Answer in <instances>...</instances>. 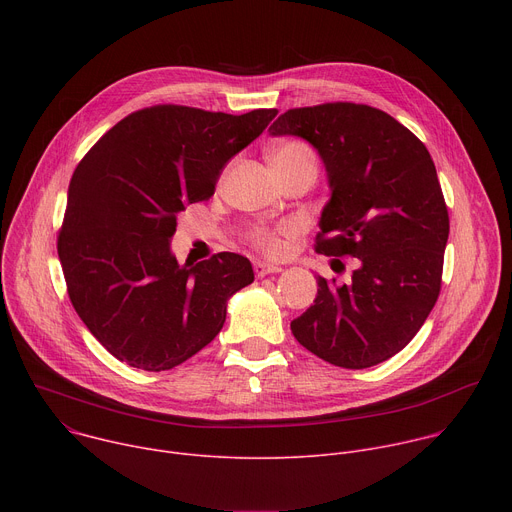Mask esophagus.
I'll return each instance as SVG.
<instances>
[{
	"instance_id": "esophagus-1",
	"label": "esophagus",
	"mask_w": 512,
	"mask_h": 512,
	"mask_svg": "<svg viewBox=\"0 0 512 512\" xmlns=\"http://www.w3.org/2000/svg\"><path fill=\"white\" fill-rule=\"evenodd\" d=\"M253 271L257 277H265L269 273H279L281 267L279 265H271V263H265V261H255L253 263Z\"/></svg>"
}]
</instances>
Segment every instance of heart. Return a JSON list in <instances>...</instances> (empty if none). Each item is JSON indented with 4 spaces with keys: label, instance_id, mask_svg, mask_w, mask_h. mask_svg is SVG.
I'll return each mask as SVG.
<instances>
[{
    "label": "heart",
    "instance_id": "b5f03b06",
    "mask_svg": "<svg viewBox=\"0 0 512 512\" xmlns=\"http://www.w3.org/2000/svg\"><path fill=\"white\" fill-rule=\"evenodd\" d=\"M304 156H312V152L306 148L304 143L298 141H289L279 145L277 150L271 152V160H296V158H304ZM294 235V227L291 225H279V227H257L249 233V241L261 249L267 255H279L285 249V239Z\"/></svg>",
    "mask_w": 512,
    "mask_h": 512
}]
</instances>
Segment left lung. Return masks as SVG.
<instances>
[{"label":"left lung","mask_w":512,"mask_h":512,"mask_svg":"<svg viewBox=\"0 0 512 512\" xmlns=\"http://www.w3.org/2000/svg\"><path fill=\"white\" fill-rule=\"evenodd\" d=\"M269 133L314 145L330 186L316 251L358 259L348 285L318 275V296L291 332L336 367H375L411 342L440 296L450 218L433 160L369 105L289 109Z\"/></svg>","instance_id":"obj_1"}]
</instances>
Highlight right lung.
<instances>
[{"label": "right lung", "mask_w": 512, "mask_h": 512, "mask_svg": "<svg viewBox=\"0 0 512 512\" xmlns=\"http://www.w3.org/2000/svg\"><path fill=\"white\" fill-rule=\"evenodd\" d=\"M275 115L141 109L111 127L72 174L58 235L68 298L129 367H178L214 340L229 298L253 283L243 255L225 251L180 265L170 243L178 212L210 198L229 160Z\"/></svg>", "instance_id": "right-lung-1"}]
</instances>
